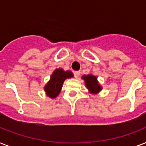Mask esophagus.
Returning <instances> with one entry per match:
<instances>
[{"label": "esophagus", "mask_w": 146, "mask_h": 146, "mask_svg": "<svg viewBox=\"0 0 146 146\" xmlns=\"http://www.w3.org/2000/svg\"><path fill=\"white\" fill-rule=\"evenodd\" d=\"M80 76V71H76V72H74V76H75V78H79V76Z\"/></svg>", "instance_id": "esophagus-1"}]
</instances>
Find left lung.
<instances>
[{"mask_svg":"<svg viewBox=\"0 0 146 146\" xmlns=\"http://www.w3.org/2000/svg\"><path fill=\"white\" fill-rule=\"evenodd\" d=\"M82 78L85 80L86 86L89 89L90 93L97 94L102 89V86L98 82L97 77L96 76L88 74V75H84Z\"/></svg>","mask_w":146,"mask_h":146,"instance_id":"obj_1","label":"left lung"}]
</instances>
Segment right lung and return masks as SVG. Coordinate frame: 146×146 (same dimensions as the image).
<instances>
[{
	"label": "right lung",
	"instance_id": "obj_1",
	"mask_svg": "<svg viewBox=\"0 0 146 146\" xmlns=\"http://www.w3.org/2000/svg\"><path fill=\"white\" fill-rule=\"evenodd\" d=\"M73 76L71 71H64L63 69H56L50 76V79L48 82L45 85L44 89L46 95L50 98H54L60 92L64 82L65 80Z\"/></svg>",
	"mask_w": 146,
	"mask_h": 146
}]
</instances>
